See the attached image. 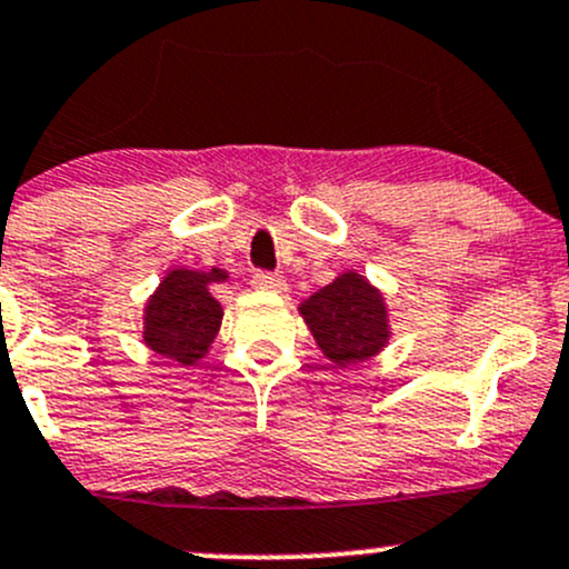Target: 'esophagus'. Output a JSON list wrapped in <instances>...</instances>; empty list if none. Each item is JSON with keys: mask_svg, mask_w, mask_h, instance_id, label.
Here are the masks:
<instances>
[{"mask_svg": "<svg viewBox=\"0 0 569 569\" xmlns=\"http://www.w3.org/2000/svg\"><path fill=\"white\" fill-rule=\"evenodd\" d=\"M253 286L261 291H286V280L274 272H256Z\"/></svg>", "mask_w": 569, "mask_h": 569, "instance_id": "34e87169", "label": "esophagus"}]
</instances>
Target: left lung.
I'll use <instances>...</instances> for the list:
<instances>
[{
  "label": "left lung",
  "instance_id": "1",
  "mask_svg": "<svg viewBox=\"0 0 569 569\" xmlns=\"http://www.w3.org/2000/svg\"><path fill=\"white\" fill-rule=\"evenodd\" d=\"M300 313L327 360L340 368L370 360L390 340L385 297L357 272L338 274L300 305Z\"/></svg>",
  "mask_w": 569,
  "mask_h": 569
}]
</instances>
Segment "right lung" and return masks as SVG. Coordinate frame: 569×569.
I'll return each mask as SVG.
<instances>
[{
    "label": "right lung",
    "mask_w": 569,
    "mask_h": 569,
    "mask_svg": "<svg viewBox=\"0 0 569 569\" xmlns=\"http://www.w3.org/2000/svg\"><path fill=\"white\" fill-rule=\"evenodd\" d=\"M229 280L226 269L209 272L171 269L143 308V343L179 365H196L207 355L223 321V308L209 286Z\"/></svg>",
    "instance_id": "right-lung-1"
}]
</instances>
